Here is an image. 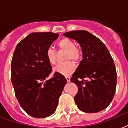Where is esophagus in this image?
Listing matches in <instances>:
<instances>
[{
	"instance_id": "34e87169",
	"label": "esophagus",
	"mask_w": 128,
	"mask_h": 128,
	"mask_svg": "<svg viewBox=\"0 0 128 128\" xmlns=\"http://www.w3.org/2000/svg\"><path fill=\"white\" fill-rule=\"evenodd\" d=\"M65 78H66V81H67L68 82L70 81V78L69 76H65Z\"/></svg>"
}]
</instances>
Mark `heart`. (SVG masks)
<instances>
[{
    "label": "heart",
    "mask_w": 128,
    "mask_h": 128,
    "mask_svg": "<svg viewBox=\"0 0 128 128\" xmlns=\"http://www.w3.org/2000/svg\"><path fill=\"white\" fill-rule=\"evenodd\" d=\"M60 49L66 51L65 60H72L74 62H78L81 58L80 52L77 48L73 41L68 38H63L59 41L58 44ZM46 60L51 65L56 63V52L52 48H48L45 54ZM75 65L70 61H67L64 63L58 64L54 68V72L63 76H68L75 70Z\"/></svg>",
    "instance_id": "heart-1"
}]
</instances>
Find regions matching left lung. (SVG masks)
I'll use <instances>...</instances> for the list:
<instances>
[{"label": "left lung", "mask_w": 128, "mask_h": 128, "mask_svg": "<svg viewBox=\"0 0 128 128\" xmlns=\"http://www.w3.org/2000/svg\"><path fill=\"white\" fill-rule=\"evenodd\" d=\"M63 35L75 40L82 48L83 60L70 78L78 88L75 103L85 112L103 110L111 103L116 87V70L108 49L86 30H72Z\"/></svg>", "instance_id": "8db88e82"}]
</instances>
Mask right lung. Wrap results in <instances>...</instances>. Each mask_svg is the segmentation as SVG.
I'll return each mask as SVG.
<instances>
[{
    "label": "right lung",
    "instance_id": "obj_1",
    "mask_svg": "<svg viewBox=\"0 0 128 128\" xmlns=\"http://www.w3.org/2000/svg\"><path fill=\"white\" fill-rule=\"evenodd\" d=\"M59 36L54 32H32L18 44L11 62V80L20 106L34 118L54 114L66 80L62 74L52 72L45 54Z\"/></svg>",
    "mask_w": 128,
    "mask_h": 128
}]
</instances>
